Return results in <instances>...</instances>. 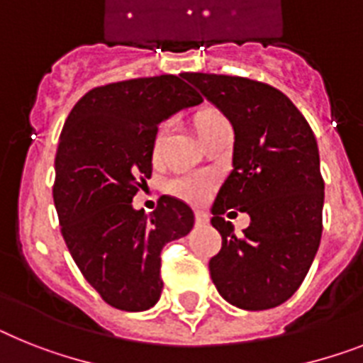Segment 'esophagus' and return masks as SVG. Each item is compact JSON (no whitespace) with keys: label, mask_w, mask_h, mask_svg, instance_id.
I'll return each instance as SVG.
<instances>
[{"label":"esophagus","mask_w":363,"mask_h":363,"mask_svg":"<svg viewBox=\"0 0 363 363\" xmlns=\"http://www.w3.org/2000/svg\"><path fill=\"white\" fill-rule=\"evenodd\" d=\"M194 220H196V224H208L209 217L206 211H202V209H196V211H194Z\"/></svg>","instance_id":"obj_1"}]
</instances>
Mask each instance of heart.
Here are the masks:
<instances>
[{
	"instance_id": "heart-1",
	"label": "heart",
	"mask_w": 363,
	"mask_h": 363,
	"mask_svg": "<svg viewBox=\"0 0 363 363\" xmlns=\"http://www.w3.org/2000/svg\"><path fill=\"white\" fill-rule=\"evenodd\" d=\"M217 118H223L217 113H206V115L200 116L199 125L206 124V122L217 121ZM170 133V122H164L160 125V130L155 131L154 137V146H152V154L154 157H160L161 150H163L164 140ZM215 187V176L211 172H182V174H176L174 178L170 179L167 189H169L170 194H174L178 199L185 200V202L191 203H202L203 200L208 199L211 191Z\"/></svg>"
}]
</instances>
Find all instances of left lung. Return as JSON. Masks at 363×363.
I'll use <instances>...</instances> for the list:
<instances>
[{
    "label": "left lung",
    "instance_id": "left-lung-1",
    "mask_svg": "<svg viewBox=\"0 0 363 363\" xmlns=\"http://www.w3.org/2000/svg\"><path fill=\"white\" fill-rule=\"evenodd\" d=\"M184 77L235 133L233 170L211 208L223 238L209 259L211 280L242 310L280 306L301 287L321 242L325 179L315 135L293 101L267 83L202 72ZM230 208L251 215L242 236L222 218Z\"/></svg>",
    "mask_w": 363,
    "mask_h": 363
}]
</instances>
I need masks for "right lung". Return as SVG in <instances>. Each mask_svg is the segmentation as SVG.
Masks as SVG:
<instances>
[{"label": "right lung", "mask_w": 363, "mask_h": 363, "mask_svg": "<svg viewBox=\"0 0 363 363\" xmlns=\"http://www.w3.org/2000/svg\"><path fill=\"white\" fill-rule=\"evenodd\" d=\"M155 76L94 86L72 107L55 154L61 233L85 280L107 304L148 310L160 301L161 250L194 224L193 209L163 194L152 213L131 200L152 176L157 124L202 96L182 79Z\"/></svg>", "instance_id": "add662e5"}]
</instances>
